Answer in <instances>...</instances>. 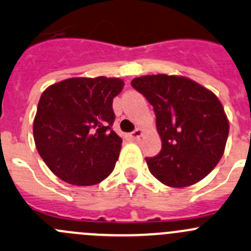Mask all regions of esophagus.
Returning <instances> with one entry per match:
<instances>
[{"label":"esophagus","instance_id":"34e87169","mask_svg":"<svg viewBox=\"0 0 251 251\" xmlns=\"http://www.w3.org/2000/svg\"><path fill=\"white\" fill-rule=\"evenodd\" d=\"M143 135V130L142 128H136L133 132L130 133V137L132 138V140H138V138L141 137V136Z\"/></svg>","mask_w":251,"mask_h":251}]
</instances>
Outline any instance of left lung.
<instances>
[{"label":"left lung","mask_w":251,"mask_h":251,"mask_svg":"<svg viewBox=\"0 0 251 251\" xmlns=\"http://www.w3.org/2000/svg\"><path fill=\"white\" fill-rule=\"evenodd\" d=\"M133 88L153 106L162 141L159 154L146 158L151 174L170 187L196 184L225 153L229 121L213 92L182 76L133 78Z\"/></svg>","instance_id":"8db88e82"}]
</instances>
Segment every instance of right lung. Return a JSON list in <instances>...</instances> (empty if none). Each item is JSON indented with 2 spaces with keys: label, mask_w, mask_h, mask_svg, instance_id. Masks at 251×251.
I'll use <instances>...</instances> for the list:
<instances>
[{
  "label": "right lung",
  "mask_w": 251,
  "mask_h": 251,
  "mask_svg": "<svg viewBox=\"0 0 251 251\" xmlns=\"http://www.w3.org/2000/svg\"><path fill=\"white\" fill-rule=\"evenodd\" d=\"M123 88L120 78L75 77L43 92L33 135L39 154L56 176L89 186L111 174L123 143L111 130L113 99Z\"/></svg>",
  "instance_id": "right-lung-1"
}]
</instances>
